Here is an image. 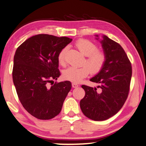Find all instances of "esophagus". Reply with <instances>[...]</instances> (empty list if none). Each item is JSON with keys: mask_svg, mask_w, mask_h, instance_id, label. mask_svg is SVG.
I'll list each match as a JSON object with an SVG mask.
<instances>
[{"mask_svg": "<svg viewBox=\"0 0 146 146\" xmlns=\"http://www.w3.org/2000/svg\"><path fill=\"white\" fill-rule=\"evenodd\" d=\"M72 86L73 88H77L78 87H79V85L76 83H72Z\"/></svg>", "mask_w": 146, "mask_h": 146, "instance_id": "1", "label": "esophagus"}]
</instances>
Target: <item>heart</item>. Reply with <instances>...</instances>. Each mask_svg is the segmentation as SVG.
Returning a JSON list of instances; mask_svg holds the SVG:
<instances>
[{
    "label": "heart",
    "instance_id": "1",
    "mask_svg": "<svg viewBox=\"0 0 146 146\" xmlns=\"http://www.w3.org/2000/svg\"><path fill=\"white\" fill-rule=\"evenodd\" d=\"M76 46L82 54L87 56L84 64L87 66L82 67L70 66L64 71L63 77L66 80L78 83L87 77L90 72L99 73L104 67L107 61V55L104 51L98 49V46L94 42L89 40L81 39L76 42ZM66 48H64L58 56L59 63L62 66L65 65V56Z\"/></svg>",
    "mask_w": 146,
    "mask_h": 146
}]
</instances>
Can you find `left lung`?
Segmentation results:
<instances>
[{"label": "left lung", "mask_w": 146, "mask_h": 146, "mask_svg": "<svg viewBox=\"0 0 146 146\" xmlns=\"http://www.w3.org/2000/svg\"><path fill=\"white\" fill-rule=\"evenodd\" d=\"M101 43L107 55L106 63L90 80L100 84V91L83 85L85 95L80 101L83 113L94 121L107 120L120 111L128 97L132 76L131 63L121 45L106 35Z\"/></svg>", "instance_id": "8db88e82"}]
</instances>
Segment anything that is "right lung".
<instances>
[{"mask_svg":"<svg viewBox=\"0 0 146 146\" xmlns=\"http://www.w3.org/2000/svg\"><path fill=\"white\" fill-rule=\"evenodd\" d=\"M72 40L38 34L26 40L15 52L12 76L17 94L24 108L39 120L58 115L71 89L68 81L50 83L60 76L58 56Z\"/></svg>","mask_w":146,"mask_h":146,"instance_id":"right-lung-1","label":"right lung"}]
</instances>
